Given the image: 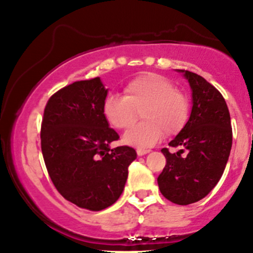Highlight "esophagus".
Masks as SVG:
<instances>
[{
  "instance_id": "34e87169",
  "label": "esophagus",
  "mask_w": 253,
  "mask_h": 253,
  "mask_svg": "<svg viewBox=\"0 0 253 253\" xmlns=\"http://www.w3.org/2000/svg\"><path fill=\"white\" fill-rule=\"evenodd\" d=\"M150 150H145V149H138L136 150V155L138 156H144L146 155V153H149Z\"/></svg>"
}]
</instances>
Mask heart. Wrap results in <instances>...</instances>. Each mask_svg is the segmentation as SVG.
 Masks as SVG:
<instances>
[{"label":"heart","mask_w":253,"mask_h":253,"mask_svg":"<svg viewBox=\"0 0 253 253\" xmlns=\"http://www.w3.org/2000/svg\"><path fill=\"white\" fill-rule=\"evenodd\" d=\"M103 118L113 128L128 129L141 114L143 123L125 133L124 143L139 149L153 146L163 134L173 136L187 126L190 100L162 75H140L124 88V96L108 95L102 103Z\"/></svg>","instance_id":"1"}]
</instances>
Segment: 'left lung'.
<instances>
[{"mask_svg": "<svg viewBox=\"0 0 253 253\" xmlns=\"http://www.w3.org/2000/svg\"><path fill=\"white\" fill-rule=\"evenodd\" d=\"M181 72L193 90V109L187 126L169 143L181 150L162 149L167 164L157 181L165 199L187 206L207 196L221 178L231 152L232 127L221 92L200 75Z\"/></svg>", "mask_w": 253, "mask_h": 253, "instance_id": "8db88e82", "label": "left lung"}]
</instances>
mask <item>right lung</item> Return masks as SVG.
I'll return each mask as SVG.
<instances>
[{"instance_id":"add662e5","label":"right lung","mask_w":253,"mask_h":253,"mask_svg":"<svg viewBox=\"0 0 253 253\" xmlns=\"http://www.w3.org/2000/svg\"><path fill=\"white\" fill-rule=\"evenodd\" d=\"M108 90L98 77L54 92L42 121L43 162L58 193L81 208L102 211L120 197L136 158L134 149H110L119 134L102 114Z\"/></svg>"}]
</instances>
